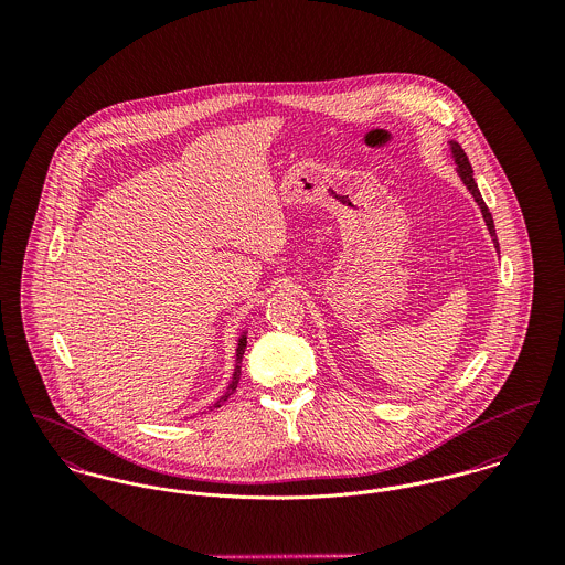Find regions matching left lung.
I'll return each instance as SVG.
<instances>
[{
	"label": "left lung",
	"instance_id": "left-lung-1",
	"mask_svg": "<svg viewBox=\"0 0 565 565\" xmlns=\"http://www.w3.org/2000/svg\"><path fill=\"white\" fill-rule=\"evenodd\" d=\"M450 157H452V161L457 164V173H459L461 182L468 186V191L472 193L475 202L479 204V209H481V213H483L484 226H487V231H489V237H491V242H493L495 249H498V239H495V228H493L491 213H489V209H487V204H484L483 195H481V191H479V186H477V182H475L472 164H470L466 152H463V148H461L457 141H450Z\"/></svg>",
	"mask_w": 565,
	"mask_h": 565
}]
</instances>
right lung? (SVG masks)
Listing matches in <instances>:
<instances>
[{"label":"right lung","mask_w":565,"mask_h":565,"mask_svg":"<svg viewBox=\"0 0 565 565\" xmlns=\"http://www.w3.org/2000/svg\"><path fill=\"white\" fill-rule=\"evenodd\" d=\"M245 345H247V332L243 330L242 334H239V339H237V359H235V372H233V379H231V383H228L226 392H224L215 403L209 406V411L220 408L222 404L226 403V401L237 392V385H239V379H242V361L243 352H245Z\"/></svg>","instance_id":"right-lung-1"}]
</instances>
